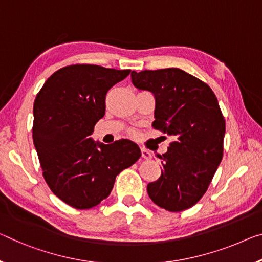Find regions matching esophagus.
<instances>
[{
  "label": "esophagus",
  "mask_w": 262,
  "mask_h": 262,
  "mask_svg": "<svg viewBox=\"0 0 262 262\" xmlns=\"http://www.w3.org/2000/svg\"><path fill=\"white\" fill-rule=\"evenodd\" d=\"M142 157L144 159H151L152 158V154L146 148H142Z\"/></svg>",
  "instance_id": "esophagus-1"
}]
</instances>
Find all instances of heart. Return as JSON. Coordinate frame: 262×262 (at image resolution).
<instances>
[{"label": "heart", "mask_w": 262, "mask_h": 262, "mask_svg": "<svg viewBox=\"0 0 262 262\" xmlns=\"http://www.w3.org/2000/svg\"><path fill=\"white\" fill-rule=\"evenodd\" d=\"M131 132H132V131H131Z\"/></svg>", "instance_id": "heart-1"}]
</instances>
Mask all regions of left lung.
<instances>
[{
    "instance_id": "8db88e82",
    "label": "left lung",
    "mask_w": 262,
    "mask_h": 262,
    "mask_svg": "<svg viewBox=\"0 0 262 262\" xmlns=\"http://www.w3.org/2000/svg\"><path fill=\"white\" fill-rule=\"evenodd\" d=\"M132 83L155 95L156 130L172 136L162 176L147 185L151 200L170 212L192 207L207 191L224 155L226 124L214 92L178 68L131 72Z\"/></svg>"
}]
</instances>
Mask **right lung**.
I'll return each instance as SVG.
<instances>
[{
  "instance_id": "add662e5",
  "label": "right lung",
  "mask_w": 262,
  "mask_h": 262,
  "mask_svg": "<svg viewBox=\"0 0 262 262\" xmlns=\"http://www.w3.org/2000/svg\"><path fill=\"white\" fill-rule=\"evenodd\" d=\"M131 70L74 64L54 72L36 96L33 139L43 177L56 196L77 210L95 207L110 194L116 177L140 158L128 139L92 140L105 115V97Z\"/></svg>"
}]
</instances>
